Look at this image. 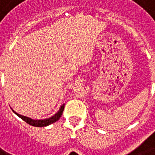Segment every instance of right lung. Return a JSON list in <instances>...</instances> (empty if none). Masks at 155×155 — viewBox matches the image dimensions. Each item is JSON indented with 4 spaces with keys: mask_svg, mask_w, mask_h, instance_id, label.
Returning <instances> with one entry per match:
<instances>
[{
    "mask_svg": "<svg viewBox=\"0 0 155 155\" xmlns=\"http://www.w3.org/2000/svg\"><path fill=\"white\" fill-rule=\"evenodd\" d=\"M63 110H64V104L61 106V108H59V110H58V112L56 113L55 115L51 117L45 119V120H33V119H31L30 117H25V116L18 114V113H16L15 111L13 110V112L15 113L16 115L18 116L19 117L21 118L23 120H25V122L29 124V125H33V126H36V127H44V126H47V125H51L52 123L57 121L60 118L62 114H63Z\"/></svg>",
    "mask_w": 155,
    "mask_h": 155,
    "instance_id": "right-lung-1",
    "label": "right lung"
}]
</instances>
